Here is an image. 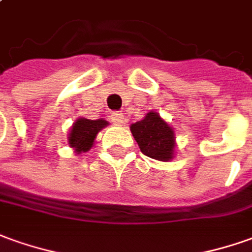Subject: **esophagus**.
I'll use <instances>...</instances> for the list:
<instances>
[{
	"label": "esophagus",
	"mask_w": 252,
	"mask_h": 252,
	"mask_svg": "<svg viewBox=\"0 0 252 252\" xmlns=\"http://www.w3.org/2000/svg\"><path fill=\"white\" fill-rule=\"evenodd\" d=\"M111 122L116 126H122L125 123V116L121 112H111Z\"/></svg>",
	"instance_id": "1"
}]
</instances>
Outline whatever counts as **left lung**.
<instances>
[{
	"instance_id": "left-lung-1",
	"label": "left lung",
	"mask_w": 252,
	"mask_h": 252,
	"mask_svg": "<svg viewBox=\"0 0 252 252\" xmlns=\"http://www.w3.org/2000/svg\"><path fill=\"white\" fill-rule=\"evenodd\" d=\"M130 130L144 155L160 162H169L174 158V130L158 112L149 111L143 121L133 123Z\"/></svg>"
}]
</instances>
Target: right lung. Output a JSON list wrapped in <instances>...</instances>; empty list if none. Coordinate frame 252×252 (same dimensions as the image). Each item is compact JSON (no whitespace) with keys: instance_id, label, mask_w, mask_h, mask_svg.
I'll use <instances>...</instances> for the list:
<instances>
[{"instance_id":"1","label":"right lung","mask_w":252,"mask_h":252,"mask_svg":"<svg viewBox=\"0 0 252 252\" xmlns=\"http://www.w3.org/2000/svg\"><path fill=\"white\" fill-rule=\"evenodd\" d=\"M105 126H108V122L105 119H86L79 118L76 119L68 134V144L71 148H74L75 154L88 152L96 140L97 133L103 130Z\"/></svg>"}]
</instances>
